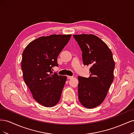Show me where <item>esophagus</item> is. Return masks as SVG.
I'll list each match as a JSON object with an SVG mask.
<instances>
[{"mask_svg": "<svg viewBox=\"0 0 134 134\" xmlns=\"http://www.w3.org/2000/svg\"><path fill=\"white\" fill-rule=\"evenodd\" d=\"M67 78H68V79H71L73 78V76H67Z\"/></svg>", "mask_w": 134, "mask_h": 134, "instance_id": "esophagus-1", "label": "esophagus"}]
</instances>
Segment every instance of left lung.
Masks as SVG:
<instances>
[{
	"instance_id": "left-lung-1",
	"label": "left lung",
	"mask_w": 134,
	"mask_h": 134,
	"mask_svg": "<svg viewBox=\"0 0 134 134\" xmlns=\"http://www.w3.org/2000/svg\"><path fill=\"white\" fill-rule=\"evenodd\" d=\"M82 51L84 65H90L89 78L78 76V98L83 106L93 108L103 102L113 80L115 62L112 52L93 35H74Z\"/></svg>"
}]
</instances>
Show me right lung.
I'll return each instance as SVG.
<instances>
[{"instance_id": "right-lung-1", "label": "right lung", "mask_w": 134, "mask_h": 134, "mask_svg": "<svg viewBox=\"0 0 134 134\" xmlns=\"http://www.w3.org/2000/svg\"><path fill=\"white\" fill-rule=\"evenodd\" d=\"M71 35H52L30 42L22 54L23 79L34 98L46 107H53L60 99L67 77L52 71L58 66V56Z\"/></svg>"}]
</instances>
